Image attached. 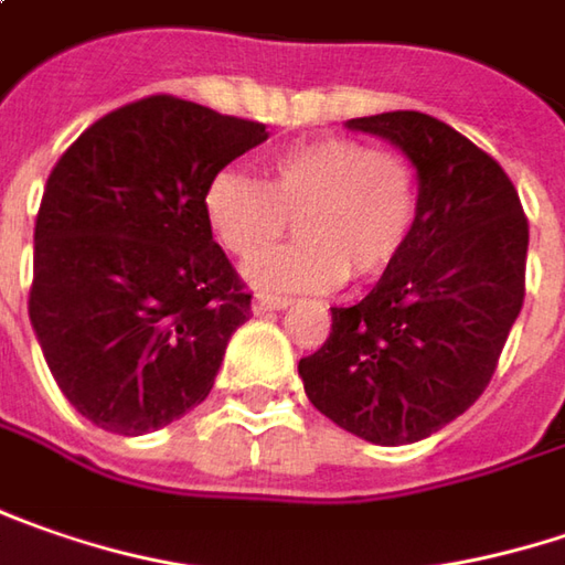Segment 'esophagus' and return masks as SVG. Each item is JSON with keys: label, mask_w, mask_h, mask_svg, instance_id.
Segmentation results:
<instances>
[{"label": "esophagus", "mask_w": 565, "mask_h": 565, "mask_svg": "<svg viewBox=\"0 0 565 565\" xmlns=\"http://www.w3.org/2000/svg\"><path fill=\"white\" fill-rule=\"evenodd\" d=\"M287 307H290V297H278V294H256V300H253V309H256L258 316H262V312H271V309Z\"/></svg>", "instance_id": "1"}]
</instances>
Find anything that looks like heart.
I'll list each match as a JSON object with an SVG mask.
<instances>
[{
    "label": "heart",
    "instance_id": "b5f03b06",
    "mask_svg": "<svg viewBox=\"0 0 565 565\" xmlns=\"http://www.w3.org/2000/svg\"><path fill=\"white\" fill-rule=\"evenodd\" d=\"M420 209V177L402 151L351 136L294 141L265 167V183L224 170L205 192L211 231L243 262L264 258L289 230L305 239L253 268L281 290H331L382 275L405 249Z\"/></svg>",
    "mask_w": 565,
    "mask_h": 565
}]
</instances>
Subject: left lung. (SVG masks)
Wrapping results in <instances>:
<instances>
[{"label":"left lung","instance_id":"left-lung-1","mask_svg":"<svg viewBox=\"0 0 565 565\" xmlns=\"http://www.w3.org/2000/svg\"><path fill=\"white\" fill-rule=\"evenodd\" d=\"M420 177L405 249L354 307H331L326 344L300 360L309 402L380 446L443 429L483 395L525 303L527 217L503 167L417 110L360 116Z\"/></svg>","mask_w":565,"mask_h":565}]
</instances>
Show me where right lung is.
<instances>
[{
    "instance_id": "right-lung-1",
    "label": "right lung",
    "mask_w": 565,
    "mask_h": 565,
    "mask_svg": "<svg viewBox=\"0 0 565 565\" xmlns=\"http://www.w3.org/2000/svg\"><path fill=\"white\" fill-rule=\"evenodd\" d=\"M265 138L262 122L151 94L100 116L50 170L28 312L90 424L141 436L209 398L253 294L211 236L205 192Z\"/></svg>"
}]
</instances>
